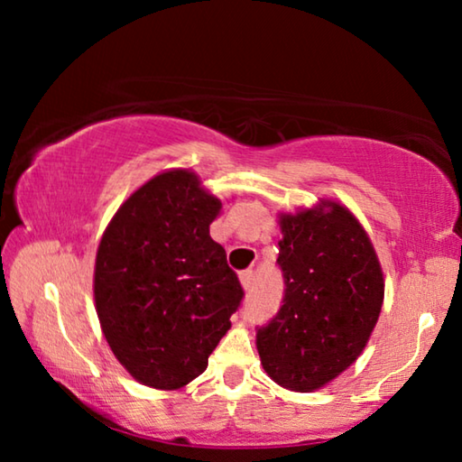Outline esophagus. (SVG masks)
Listing matches in <instances>:
<instances>
[{
	"label": "esophagus",
	"mask_w": 462,
	"mask_h": 462,
	"mask_svg": "<svg viewBox=\"0 0 462 462\" xmlns=\"http://www.w3.org/2000/svg\"><path fill=\"white\" fill-rule=\"evenodd\" d=\"M240 283H242V287H245V291H250V289H253V283H254V273L253 271H242L240 273Z\"/></svg>",
	"instance_id": "34e87169"
}]
</instances>
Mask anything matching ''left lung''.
Instances as JSON below:
<instances>
[{
    "label": "left lung",
    "instance_id": "8db88e82",
    "mask_svg": "<svg viewBox=\"0 0 462 462\" xmlns=\"http://www.w3.org/2000/svg\"><path fill=\"white\" fill-rule=\"evenodd\" d=\"M277 264L283 306L256 332L263 369L281 387L308 393L348 369L377 324L383 271L356 217L336 201L281 214Z\"/></svg>",
    "mask_w": 462,
    "mask_h": 462
}]
</instances>
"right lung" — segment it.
Instances as JSON below:
<instances>
[{
    "label": "right lung",
    "mask_w": 462,
    "mask_h": 462,
    "mask_svg": "<svg viewBox=\"0 0 462 462\" xmlns=\"http://www.w3.org/2000/svg\"><path fill=\"white\" fill-rule=\"evenodd\" d=\"M220 209L191 171H165L122 203L101 236L97 318L112 353L143 385L181 389L230 330L245 291L209 236Z\"/></svg>",
    "instance_id": "1"
}]
</instances>
